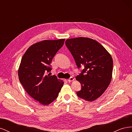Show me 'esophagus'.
<instances>
[{
    "label": "esophagus",
    "instance_id": "esophagus-1",
    "mask_svg": "<svg viewBox=\"0 0 132 132\" xmlns=\"http://www.w3.org/2000/svg\"><path fill=\"white\" fill-rule=\"evenodd\" d=\"M67 80H68V82H71V81H72L74 80V78L73 77H70V78H69Z\"/></svg>",
    "mask_w": 132,
    "mask_h": 132
}]
</instances>
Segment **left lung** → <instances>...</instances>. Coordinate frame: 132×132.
<instances>
[{"mask_svg":"<svg viewBox=\"0 0 132 132\" xmlns=\"http://www.w3.org/2000/svg\"><path fill=\"white\" fill-rule=\"evenodd\" d=\"M65 43L78 68L84 67L75 77L81 86L77 96L88 101L95 100L110 84L113 69L111 55L100 43L89 38L68 39Z\"/></svg>","mask_w":132,"mask_h":132,"instance_id":"obj_1","label":"left lung"}]
</instances>
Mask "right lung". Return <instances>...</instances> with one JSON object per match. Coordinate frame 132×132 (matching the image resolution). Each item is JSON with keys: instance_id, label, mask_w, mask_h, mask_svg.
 Wrapping results in <instances>:
<instances>
[{"instance_id": "add662e5", "label": "right lung", "mask_w": 132, "mask_h": 132, "mask_svg": "<svg viewBox=\"0 0 132 132\" xmlns=\"http://www.w3.org/2000/svg\"><path fill=\"white\" fill-rule=\"evenodd\" d=\"M65 39L45 40L30 47L23 54L18 70L21 85L30 96L44 105L58 97L64 82L50 75L51 64Z\"/></svg>"}]
</instances>
